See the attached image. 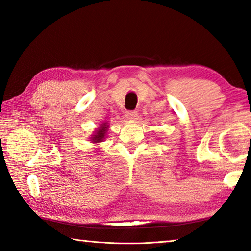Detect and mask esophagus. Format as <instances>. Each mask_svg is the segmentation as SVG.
I'll return each mask as SVG.
<instances>
[{"instance_id":"34e87169","label":"esophagus","mask_w":251,"mask_h":251,"mask_svg":"<svg viewBox=\"0 0 251 251\" xmlns=\"http://www.w3.org/2000/svg\"><path fill=\"white\" fill-rule=\"evenodd\" d=\"M137 114H138L137 111H135V110L134 111H126L125 112V116L127 117V119H130V120L131 119H135V117L137 116Z\"/></svg>"}]
</instances>
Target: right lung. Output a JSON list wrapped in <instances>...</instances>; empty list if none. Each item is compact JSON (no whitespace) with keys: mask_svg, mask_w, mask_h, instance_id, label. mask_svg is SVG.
Returning a JSON list of instances; mask_svg holds the SVG:
<instances>
[{"mask_svg":"<svg viewBox=\"0 0 251 251\" xmlns=\"http://www.w3.org/2000/svg\"><path fill=\"white\" fill-rule=\"evenodd\" d=\"M108 127H109V126H106V123H104V124L101 125V127H100V128H99L98 131H97V134L95 135V137H93V141H95V142L102 141V139H103L104 136H105L106 129H108Z\"/></svg>","mask_w":251,"mask_h":251,"instance_id":"1","label":"right lung"}]
</instances>
